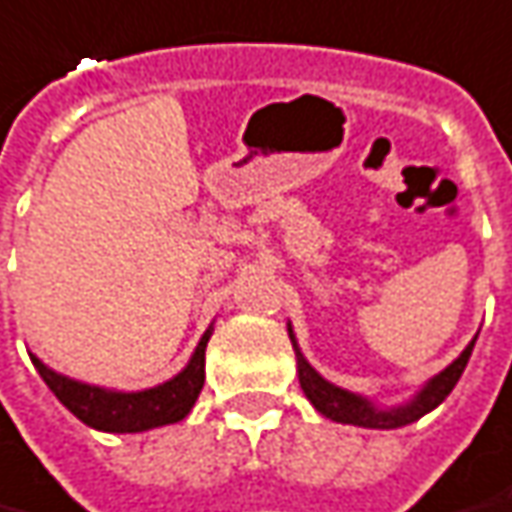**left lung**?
I'll list each match as a JSON object with an SVG mask.
<instances>
[{"mask_svg": "<svg viewBox=\"0 0 512 512\" xmlns=\"http://www.w3.org/2000/svg\"><path fill=\"white\" fill-rule=\"evenodd\" d=\"M288 335H291L293 352H296L299 385H302V391L310 399V405L316 407L321 416L332 418L338 424H355V427H366V430H396V427L413 424L421 416H427L430 410H435L452 393V388L460 380V374H463V368H466L468 357H471V349L477 343V338L468 343L466 349L460 352V357L443 368L441 374H435L432 380L424 382L421 391H416V396L410 402L396 407H380L374 405L371 399H366V396H360V393L346 391V388H338L330 380H324L316 368L307 363V357L302 355L291 324H288Z\"/></svg>", "mask_w": 512, "mask_h": 512, "instance_id": "obj_1", "label": "left lung"}]
</instances>
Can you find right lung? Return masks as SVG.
Wrapping results in <instances>:
<instances>
[{
    "label": "right lung",
    "mask_w": 512,
    "mask_h": 512,
    "mask_svg": "<svg viewBox=\"0 0 512 512\" xmlns=\"http://www.w3.org/2000/svg\"><path fill=\"white\" fill-rule=\"evenodd\" d=\"M210 335H213V324L199 338L194 355L180 374L144 391H110V388L71 380L66 374L46 366L41 357L30 355V360L32 366L38 368L41 380L49 385V391L55 393L82 424L102 432H146L177 424L191 413L205 385V349Z\"/></svg>",
    "instance_id": "right-lung-1"
}]
</instances>
